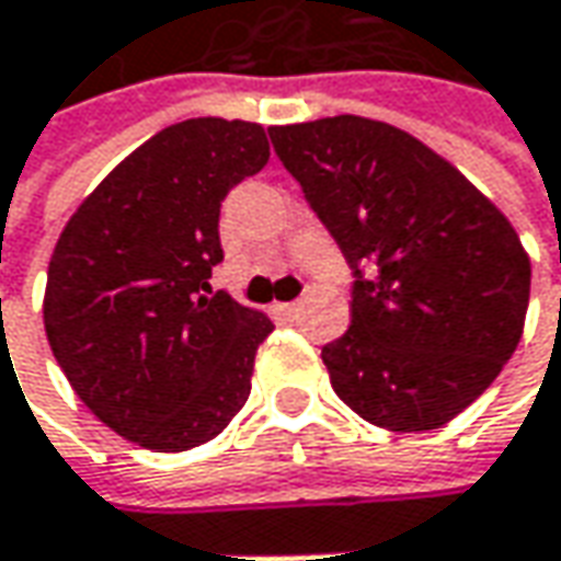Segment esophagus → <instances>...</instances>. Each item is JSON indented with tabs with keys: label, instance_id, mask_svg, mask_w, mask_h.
<instances>
[{
	"label": "esophagus",
	"instance_id": "34e87169",
	"mask_svg": "<svg viewBox=\"0 0 561 561\" xmlns=\"http://www.w3.org/2000/svg\"><path fill=\"white\" fill-rule=\"evenodd\" d=\"M274 312L284 314V318H296V314H299V302H277Z\"/></svg>",
	"mask_w": 561,
	"mask_h": 561
}]
</instances>
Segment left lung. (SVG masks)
I'll use <instances>...</instances> for the list:
<instances>
[{
    "label": "left lung",
    "mask_w": 561,
    "mask_h": 561,
    "mask_svg": "<svg viewBox=\"0 0 561 561\" xmlns=\"http://www.w3.org/2000/svg\"><path fill=\"white\" fill-rule=\"evenodd\" d=\"M268 134L356 271L353 324L321 350L336 397L387 431L443 427L525 331L530 259L515 227L393 124L336 115Z\"/></svg>",
    "instance_id": "8db88e82"
}]
</instances>
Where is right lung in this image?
I'll return each instance as SVG.
<instances>
[{"label": "right lung", "instance_id": "right-lung-1", "mask_svg": "<svg viewBox=\"0 0 561 561\" xmlns=\"http://www.w3.org/2000/svg\"><path fill=\"white\" fill-rule=\"evenodd\" d=\"M262 124L190 118L134 149L77 205L49 259L43 324L80 402L124 440L184 453L247 405L259 309L211 293L218 215L268 164Z\"/></svg>", "mask_w": 561, "mask_h": 561}]
</instances>
